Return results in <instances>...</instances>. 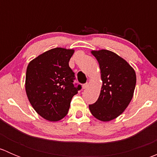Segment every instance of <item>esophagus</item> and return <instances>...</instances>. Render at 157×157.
<instances>
[{
    "label": "esophagus",
    "instance_id": "34e87169",
    "mask_svg": "<svg viewBox=\"0 0 157 157\" xmlns=\"http://www.w3.org/2000/svg\"><path fill=\"white\" fill-rule=\"evenodd\" d=\"M89 86V84L88 83H85V84H83V86H82V87H83V90H85V89H86Z\"/></svg>",
    "mask_w": 157,
    "mask_h": 157
}]
</instances>
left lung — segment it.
Segmentation results:
<instances>
[{
    "mask_svg": "<svg viewBox=\"0 0 157 157\" xmlns=\"http://www.w3.org/2000/svg\"><path fill=\"white\" fill-rule=\"evenodd\" d=\"M91 53L99 62L102 84L97 101L89 105V109L99 121H112L122 114L131 102L136 86V73L115 52L101 49L91 51Z\"/></svg>",
    "mask_w": 157,
    "mask_h": 157,
    "instance_id": "left-lung-1",
    "label": "left lung"
}]
</instances>
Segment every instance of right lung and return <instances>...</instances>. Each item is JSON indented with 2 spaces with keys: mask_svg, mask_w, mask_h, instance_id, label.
<instances>
[{
  "mask_svg": "<svg viewBox=\"0 0 157 157\" xmlns=\"http://www.w3.org/2000/svg\"><path fill=\"white\" fill-rule=\"evenodd\" d=\"M74 49L55 48L41 54L29 63L26 74V95L36 112L49 121L62 119L68 112L75 87L74 73L69 61Z\"/></svg>",
  "mask_w": 157,
  "mask_h": 157,
  "instance_id": "1",
  "label": "right lung"
}]
</instances>
